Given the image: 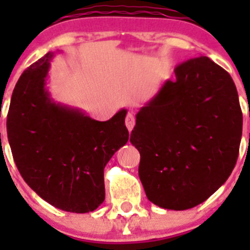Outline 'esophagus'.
Wrapping results in <instances>:
<instances>
[{"label": "esophagus", "mask_w": 250, "mask_h": 250, "mask_svg": "<svg viewBox=\"0 0 250 250\" xmlns=\"http://www.w3.org/2000/svg\"><path fill=\"white\" fill-rule=\"evenodd\" d=\"M125 125H126L129 131H131V130L134 129V126H135V118H134V115L132 114L126 115V118H125Z\"/></svg>", "instance_id": "obj_1"}]
</instances>
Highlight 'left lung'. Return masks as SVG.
<instances>
[{
    "label": "left lung",
    "instance_id": "8db88e82",
    "mask_svg": "<svg viewBox=\"0 0 250 250\" xmlns=\"http://www.w3.org/2000/svg\"><path fill=\"white\" fill-rule=\"evenodd\" d=\"M136 114L130 135L140 152L139 178L147 199L171 210L202 204L237 163L243 115L230 75L209 57L175 67Z\"/></svg>",
    "mask_w": 250,
    "mask_h": 250
}]
</instances>
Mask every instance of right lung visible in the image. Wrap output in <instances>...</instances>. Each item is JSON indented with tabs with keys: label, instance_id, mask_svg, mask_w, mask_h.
<instances>
[{
	"label": "right lung",
	"instance_id": "1",
	"mask_svg": "<svg viewBox=\"0 0 250 250\" xmlns=\"http://www.w3.org/2000/svg\"><path fill=\"white\" fill-rule=\"evenodd\" d=\"M48 52L17 81L7 114V138L20 174L48 204L89 213L105 200L104 167L129 140L126 110L98 121L55 103L47 81Z\"/></svg>",
	"mask_w": 250,
	"mask_h": 250
}]
</instances>
